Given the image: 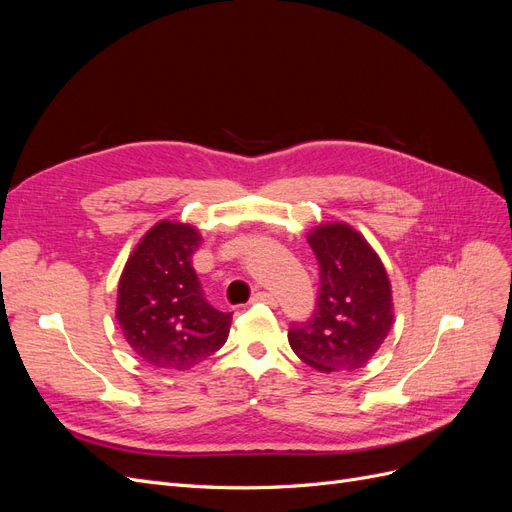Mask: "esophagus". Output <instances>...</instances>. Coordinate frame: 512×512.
I'll return each instance as SVG.
<instances>
[{
    "label": "esophagus",
    "instance_id": "esophagus-1",
    "mask_svg": "<svg viewBox=\"0 0 512 512\" xmlns=\"http://www.w3.org/2000/svg\"><path fill=\"white\" fill-rule=\"evenodd\" d=\"M252 303H269V305H275V297L271 292H265V290H258L254 292L252 297Z\"/></svg>",
    "mask_w": 512,
    "mask_h": 512
}]
</instances>
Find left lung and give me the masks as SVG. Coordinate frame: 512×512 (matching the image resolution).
<instances>
[{"label": "left lung", "mask_w": 512, "mask_h": 512, "mask_svg": "<svg viewBox=\"0 0 512 512\" xmlns=\"http://www.w3.org/2000/svg\"><path fill=\"white\" fill-rule=\"evenodd\" d=\"M307 243L318 258L320 290L312 318L290 327V348L322 374L354 371L378 352L393 327L389 275L348 224H320Z\"/></svg>", "instance_id": "obj_1"}]
</instances>
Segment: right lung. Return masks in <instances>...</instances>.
Returning a JSON list of instances; mask_svg holds the SVG:
<instances>
[{
  "label": "right lung",
  "instance_id": "obj_1",
  "mask_svg": "<svg viewBox=\"0 0 512 512\" xmlns=\"http://www.w3.org/2000/svg\"><path fill=\"white\" fill-rule=\"evenodd\" d=\"M203 237L162 220L138 241L119 277L117 322L138 359L158 369H190L228 339L232 314L200 288L192 256Z\"/></svg>",
  "mask_w": 512,
  "mask_h": 512
}]
</instances>
